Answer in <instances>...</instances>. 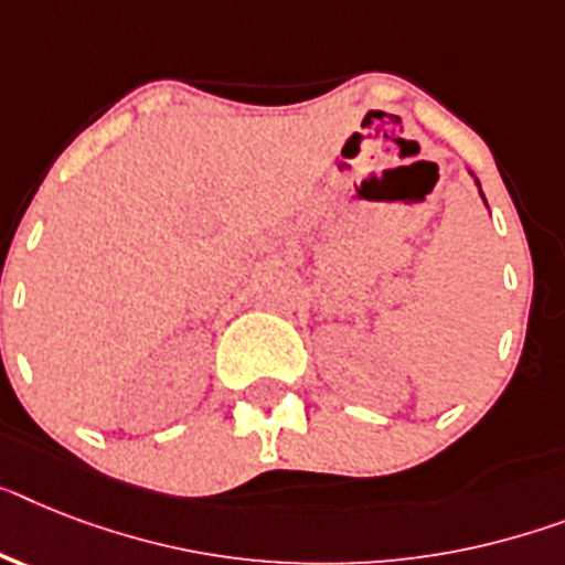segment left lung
<instances>
[{
	"instance_id": "1",
	"label": "left lung",
	"mask_w": 565,
	"mask_h": 565,
	"mask_svg": "<svg viewBox=\"0 0 565 565\" xmlns=\"http://www.w3.org/2000/svg\"><path fill=\"white\" fill-rule=\"evenodd\" d=\"M470 175H473V172H470ZM473 181H477V188H479V195H482V202H484V193H482V184H479V179H477V175H473ZM484 207H488V202H484Z\"/></svg>"
}]
</instances>
